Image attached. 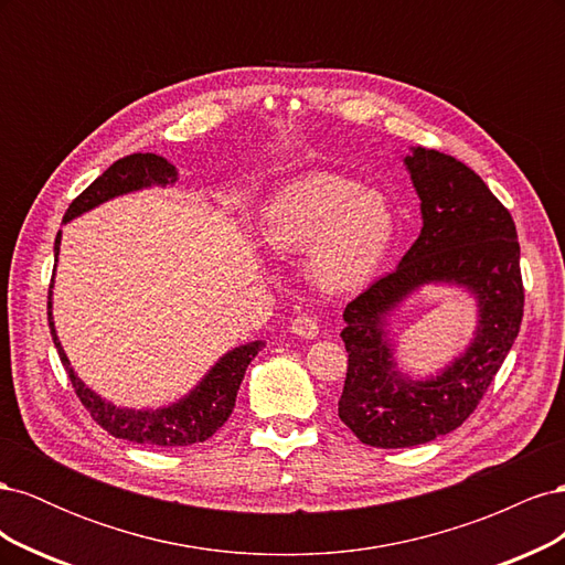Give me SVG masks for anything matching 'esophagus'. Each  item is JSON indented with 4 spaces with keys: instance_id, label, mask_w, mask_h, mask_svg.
<instances>
[{
    "instance_id": "1",
    "label": "esophagus",
    "mask_w": 565,
    "mask_h": 565,
    "mask_svg": "<svg viewBox=\"0 0 565 565\" xmlns=\"http://www.w3.org/2000/svg\"><path fill=\"white\" fill-rule=\"evenodd\" d=\"M289 330H292L297 337L301 339H313L318 337L320 332V324L316 320V316H309V313H301L292 320V324H289Z\"/></svg>"
}]
</instances>
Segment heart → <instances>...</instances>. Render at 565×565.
Instances as JSON below:
<instances>
[{"instance_id":"1","label":"heart","mask_w":565,"mask_h":565,"mask_svg":"<svg viewBox=\"0 0 565 565\" xmlns=\"http://www.w3.org/2000/svg\"><path fill=\"white\" fill-rule=\"evenodd\" d=\"M276 254L309 252L311 280L330 295L361 289L384 264L396 237V214L377 191L341 174L318 172L285 183L259 221Z\"/></svg>"}]
</instances>
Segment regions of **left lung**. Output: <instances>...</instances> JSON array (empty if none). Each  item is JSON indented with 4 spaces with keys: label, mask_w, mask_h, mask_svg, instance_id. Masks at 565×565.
<instances>
[{
    "label": "left lung",
    "mask_w": 565,
    "mask_h": 565,
    "mask_svg": "<svg viewBox=\"0 0 565 565\" xmlns=\"http://www.w3.org/2000/svg\"><path fill=\"white\" fill-rule=\"evenodd\" d=\"M405 167L422 200V233L398 268L347 309L349 351L339 419L372 448H413L461 426L502 367L523 318L521 247L504 204L473 169L446 152L413 148ZM465 286L479 306L468 351L436 379L409 381L395 365L387 313L424 284Z\"/></svg>",
    "instance_id": "obj_1"
}]
</instances>
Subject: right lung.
<instances>
[{
  "mask_svg": "<svg viewBox=\"0 0 565 565\" xmlns=\"http://www.w3.org/2000/svg\"><path fill=\"white\" fill-rule=\"evenodd\" d=\"M179 179V172L174 164H169L164 158L156 156V152H134L122 160L113 162L104 174H100L89 188L71 202L63 221H71L84 212L98 207L100 202H108L117 195H125L131 191H141V188L150 185H169ZM61 249V233L56 235L54 254L58 259ZM54 287V280H51ZM51 287H49V328L51 337H54V344L58 349L61 363L67 372V377L73 382V388L82 405L89 409L94 422L106 429L110 436L141 443V446L150 448H181V446H193V443L207 440L214 436L221 426L226 424L235 407V396L241 382L245 377L247 365L254 361V355L264 349V341H249V344L235 347L226 355L218 358V363L204 374L202 382L183 396L181 401L160 407V409H131V407H119L110 401L100 398L87 384H84L67 355L61 347L56 337L54 318H51Z\"/></svg>",
  "mask_w": 565,
  "mask_h": 565,
  "instance_id": "add662e5",
  "label": "right lung"
}]
</instances>
